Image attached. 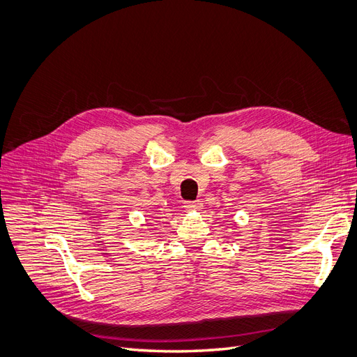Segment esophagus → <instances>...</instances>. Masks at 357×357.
Instances as JSON below:
<instances>
[{
	"instance_id": "obj_1",
	"label": "esophagus",
	"mask_w": 357,
	"mask_h": 357,
	"mask_svg": "<svg viewBox=\"0 0 357 357\" xmlns=\"http://www.w3.org/2000/svg\"><path fill=\"white\" fill-rule=\"evenodd\" d=\"M202 202L201 201H186L184 202V209L186 211H201L202 209Z\"/></svg>"
}]
</instances>
